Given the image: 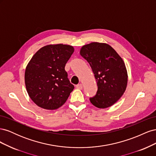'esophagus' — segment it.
Returning <instances> with one entry per match:
<instances>
[{"label": "esophagus", "instance_id": "1", "mask_svg": "<svg viewBox=\"0 0 156 156\" xmlns=\"http://www.w3.org/2000/svg\"><path fill=\"white\" fill-rule=\"evenodd\" d=\"M76 88H77V89H79V90H82V89H83V85H82V84H77V85L76 86Z\"/></svg>", "mask_w": 156, "mask_h": 156}]
</instances>
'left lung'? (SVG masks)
Instances as JSON below:
<instances>
[{"instance_id":"8db88e82","label":"left lung","mask_w":156,"mask_h":156,"mask_svg":"<svg viewBox=\"0 0 156 156\" xmlns=\"http://www.w3.org/2000/svg\"><path fill=\"white\" fill-rule=\"evenodd\" d=\"M80 55L87 60L98 84V91L90 98L92 104L100 108L114 105L127 87V72L124 60L111 46L92 42L83 45Z\"/></svg>"}]
</instances>
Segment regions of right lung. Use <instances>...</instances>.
<instances>
[{
  "label": "right lung",
  "mask_w": 156,
  "mask_h": 156,
  "mask_svg": "<svg viewBox=\"0 0 156 156\" xmlns=\"http://www.w3.org/2000/svg\"><path fill=\"white\" fill-rule=\"evenodd\" d=\"M73 52L72 45L50 44L33 55L26 67L25 83L27 93L36 105L55 110L66 101L74 86L64 68Z\"/></svg>",
  "instance_id": "1"
}]
</instances>
